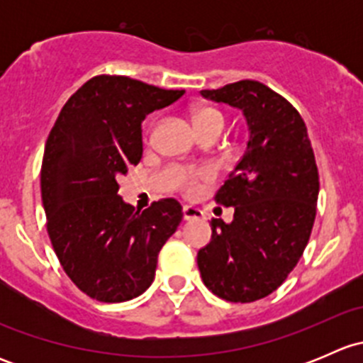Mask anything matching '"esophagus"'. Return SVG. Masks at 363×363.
Segmentation results:
<instances>
[{
	"label": "esophagus",
	"mask_w": 363,
	"mask_h": 363,
	"mask_svg": "<svg viewBox=\"0 0 363 363\" xmlns=\"http://www.w3.org/2000/svg\"><path fill=\"white\" fill-rule=\"evenodd\" d=\"M182 218H184V221H199V219H203V212L195 205H184Z\"/></svg>",
	"instance_id": "34e87169"
}]
</instances>
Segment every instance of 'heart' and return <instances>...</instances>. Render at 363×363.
<instances>
[{
    "instance_id": "heart-1",
    "label": "heart",
    "mask_w": 363,
    "mask_h": 363,
    "mask_svg": "<svg viewBox=\"0 0 363 363\" xmlns=\"http://www.w3.org/2000/svg\"><path fill=\"white\" fill-rule=\"evenodd\" d=\"M193 123H195L196 131L212 130V128L223 130V126H225V117H223L221 112L216 111V108L202 107L195 112V116H193ZM208 177H211V172L208 170H186V168H182V170L179 172V182H181L182 188L188 189V191L195 189L196 182L207 181Z\"/></svg>"
}]
</instances>
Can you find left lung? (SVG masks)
Instances as JSON below:
<instances>
[{
    "instance_id": "left-lung-1",
    "label": "left lung",
    "mask_w": 363,
    "mask_h": 363,
    "mask_svg": "<svg viewBox=\"0 0 363 363\" xmlns=\"http://www.w3.org/2000/svg\"><path fill=\"white\" fill-rule=\"evenodd\" d=\"M203 98L240 108L250 138L216 202L233 207L232 223L212 219L211 242L196 256L205 286L228 302L276 291L295 269L316 218L320 179L307 128L281 94L239 80Z\"/></svg>"
}]
</instances>
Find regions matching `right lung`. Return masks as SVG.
I'll list each match as a JSON object with an SVG mask.
<instances>
[{
  "label": "right lung",
  "instance_id": "obj_1",
  "mask_svg": "<svg viewBox=\"0 0 363 363\" xmlns=\"http://www.w3.org/2000/svg\"><path fill=\"white\" fill-rule=\"evenodd\" d=\"M182 94L98 75L69 96L50 130L42 161L47 232L65 272L91 298L126 302L144 294L182 221L175 199L140 212L117 193V179L142 158V121Z\"/></svg>",
  "mask_w": 363,
  "mask_h": 363
}]
</instances>
